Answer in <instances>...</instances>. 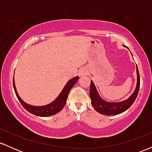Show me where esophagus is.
<instances>
[{
    "mask_svg": "<svg viewBox=\"0 0 152 152\" xmlns=\"http://www.w3.org/2000/svg\"><path fill=\"white\" fill-rule=\"evenodd\" d=\"M86 74V72L85 71H80V76H85V75Z\"/></svg>",
    "mask_w": 152,
    "mask_h": 152,
    "instance_id": "esophagus-1",
    "label": "esophagus"
}]
</instances>
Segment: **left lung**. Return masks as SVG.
Instances as JSON below:
<instances>
[{
    "mask_svg": "<svg viewBox=\"0 0 152 152\" xmlns=\"http://www.w3.org/2000/svg\"><path fill=\"white\" fill-rule=\"evenodd\" d=\"M137 83L136 89L132 95L127 100L124 101L119 103H109L106 102L101 99L99 96L96 88L94 86L93 81H91L89 95L91 99V105L93 106L94 109L99 112V114L107 116H112V115L119 114L124 111H126L133 104L134 101L137 99L138 93L140 87V76H139V70L137 66Z\"/></svg>",
    "mask_w": 152,
    "mask_h": 152,
    "instance_id": "left-lung-1",
    "label": "left lung"
}]
</instances>
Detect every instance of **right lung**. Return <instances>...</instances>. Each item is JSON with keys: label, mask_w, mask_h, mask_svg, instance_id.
Segmentation results:
<instances>
[{"label": "right lung", "mask_w": 152, "mask_h": 152, "mask_svg": "<svg viewBox=\"0 0 152 152\" xmlns=\"http://www.w3.org/2000/svg\"><path fill=\"white\" fill-rule=\"evenodd\" d=\"M78 76H76V77H74L72 79H71L70 81L66 83L65 87L64 88L61 93L60 94V95L58 96V98L56 99L54 102H52L51 104L43 106H31L24 102L20 98L18 93H17L16 88H15V86L14 78L13 79V84L15 95H16L19 102H20V104H22V106L25 108V109L27 110V111H28V112H30L31 114L36 115V116L45 117V116H52V115L57 114L59 111H61L63 108H64V106H65L69 91H70L71 88L74 86L75 83H76V81H78Z\"/></svg>", "instance_id": "1"}]
</instances>
